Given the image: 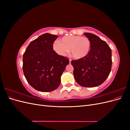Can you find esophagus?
Wrapping results in <instances>:
<instances>
[{
    "instance_id": "34e87169",
    "label": "esophagus",
    "mask_w": 130,
    "mask_h": 130,
    "mask_svg": "<svg viewBox=\"0 0 130 130\" xmlns=\"http://www.w3.org/2000/svg\"><path fill=\"white\" fill-rule=\"evenodd\" d=\"M69 63L70 64V63H71V61H72V60H69Z\"/></svg>"
}]
</instances>
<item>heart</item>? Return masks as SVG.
I'll return each instance as SVG.
<instances>
[{"label":"heart","instance_id":"heart-1","mask_svg":"<svg viewBox=\"0 0 130 130\" xmlns=\"http://www.w3.org/2000/svg\"><path fill=\"white\" fill-rule=\"evenodd\" d=\"M55 52L62 56H65L70 50L72 57L77 60L84 58L89 54L91 49V43L89 39L80 36H68L63 37L61 42L53 43Z\"/></svg>","mask_w":130,"mask_h":130}]
</instances>
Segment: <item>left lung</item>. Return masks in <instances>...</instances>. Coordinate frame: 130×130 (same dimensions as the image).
<instances>
[{"label": "left lung", "mask_w": 130, "mask_h": 130, "mask_svg": "<svg viewBox=\"0 0 130 130\" xmlns=\"http://www.w3.org/2000/svg\"><path fill=\"white\" fill-rule=\"evenodd\" d=\"M91 43V49L86 57L72 60L74 76L77 83L85 87H94L107 79L112 67V50L96 35L84 33Z\"/></svg>", "instance_id": "8db88e82"}]
</instances>
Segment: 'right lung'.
<instances>
[{
  "label": "right lung",
  "instance_id": "1",
  "mask_svg": "<svg viewBox=\"0 0 130 130\" xmlns=\"http://www.w3.org/2000/svg\"><path fill=\"white\" fill-rule=\"evenodd\" d=\"M58 37L49 33L31 42L23 57V70L27 81L37 90L52 92L60 85L61 77L69 60L54 52L53 45Z\"/></svg>",
  "mask_w": 130,
  "mask_h": 130
}]
</instances>
